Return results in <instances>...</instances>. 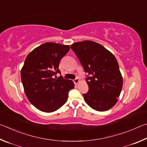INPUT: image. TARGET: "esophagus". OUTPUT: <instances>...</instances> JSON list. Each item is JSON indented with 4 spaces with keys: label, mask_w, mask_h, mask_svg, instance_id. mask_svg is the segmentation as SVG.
<instances>
[{
    "label": "esophagus",
    "mask_w": 147,
    "mask_h": 147,
    "mask_svg": "<svg viewBox=\"0 0 147 147\" xmlns=\"http://www.w3.org/2000/svg\"><path fill=\"white\" fill-rule=\"evenodd\" d=\"M74 82L76 84H78V83H79V82H80V81H79L78 79H74Z\"/></svg>",
    "instance_id": "34e87169"
}]
</instances>
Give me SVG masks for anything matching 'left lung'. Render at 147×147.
Instances as JSON below:
<instances>
[{
  "mask_svg": "<svg viewBox=\"0 0 147 147\" xmlns=\"http://www.w3.org/2000/svg\"><path fill=\"white\" fill-rule=\"evenodd\" d=\"M80 61L89 90L83 94L86 104L97 111L104 112L114 106L123 87V77L115 56L99 43L92 40L70 46Z\"/></svg>",
  "mask_w": 147,
  "mask_h": 147,
  "instance_id": "left-lung-1",
  "label": "left lung"
}]
</instances>
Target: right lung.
Instances as JSON below:
<instances>
[{"label": "right lung", "mask_w": 147, "mask_h": 147, "mask_svg": "<svg viewBox=\"0 0 147 147\" xmlns=\"http://www.w3.org/2000/svg\"><path fill=\"white\" fill-rule=\"evenodd\" d=\"M69 45L46 42L27 55L20 76L28 99L44 112H53L65 104L68 92L74 88L71 80L53 78L57 73L61 59L68 52Z\"/></svg>", "instance_id": "obj_1"}]
</instances>
